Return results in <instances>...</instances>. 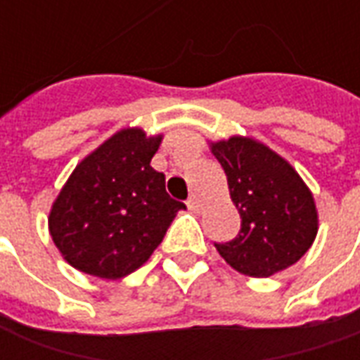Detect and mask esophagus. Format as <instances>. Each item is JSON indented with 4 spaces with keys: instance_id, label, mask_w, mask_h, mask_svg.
<instances>
[{
    "instance_id": "obj_1",
    "label": "esophagus",
    "mask_w": 360,
    "mask_h": 360,
    "mask_svg": "<svg viewBox=\"0 0 360 360\" xmlns=\"http://www.w3.org/2000/svg\"><path fill=\"white\" fill-rule=\"evenodd\" d=\"M187 206H188V210L198 212V208H200V204H198V198H196V196H188Z\"/></svg>"
}]
</instances>
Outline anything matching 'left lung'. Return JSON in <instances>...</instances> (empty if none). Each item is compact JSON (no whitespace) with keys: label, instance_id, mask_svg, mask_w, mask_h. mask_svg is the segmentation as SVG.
<instances>
[{"label":"left lung","instance_id":"1","mask_svg":"<svg viewBox=\"0 0 360 360\" xmlns=\"http://www.w3.org/2000/svg\"><path fill=\"white\" fill-rule=\"evenodd\" d=\"M210 150L226 172L241 216L233 241L214 243L221 258L250 278H270L293 266L318 233L316 204L301 175L249 136L212 142Z\"/></svg>","mask_w":360,"mask_h":360}]
</instances>
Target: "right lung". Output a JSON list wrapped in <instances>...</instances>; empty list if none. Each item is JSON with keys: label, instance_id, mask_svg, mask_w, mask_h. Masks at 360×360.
Segmentation results:
<instances>
[{"label": "right lung", "instance_id": "right-lung-1", "mask_svg": "<svg viewBox=\"0 0 360 360\" xmlns=\"http://www.w3.org/2000/svg\"><path fill=\"white\" fill-rule=\"evenodd\" d=\"M162 134L121 129L75 167L51 206L56 247L77 270L121 279L139 270L185 204L165 193L150 162Z\"/></svg>", "mask_w": 360, "mask_h": 360}]
</instances>
